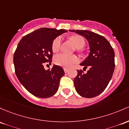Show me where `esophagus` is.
I'll return each instance as SVG.
<instances>
[{
  "label": "esophagus",
  "instance_id": "esophagus-1",
  "mask_svg": "<svg viewBox=\"0 0 129 129\" xmlns=\"http://www.w3.org/2000/svg\"><path fill=\"white\" fill-rule=\"evenodd\" d=\"M63 70H64L65 73H67L68 71H69V69H67V68H64V69H63Z\"/></svg>",
  "mask_w": 129,
  "mask_h": 129
}]
</instances>
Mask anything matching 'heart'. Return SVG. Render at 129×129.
<instances>
[{"label": "heart", "mask_w": 129, "mask_h": 129, "mask_svg": "<svg viewBox=\"0 0 129 129\" xmlns=\"http://www.w3.org/2000/svg\"><path fill=\"white\" fill-rule=\"evenodd\" d=\"M75 45L78 49L83 48L85 45V40L83 37L80 35H73L70 37ZM61 44V38L57 37L53 41L51 48L53 52L59 51ZM54 62L56 64L64 68H70L72 67L75 63L79 62V58L75 55H69L66 53L58 54L54 57Z\"/></svg>", "instance_id": "heart-1"}]
</instances>
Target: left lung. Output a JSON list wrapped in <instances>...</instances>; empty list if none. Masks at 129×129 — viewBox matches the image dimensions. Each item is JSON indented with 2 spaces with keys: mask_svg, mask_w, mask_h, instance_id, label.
<instances>
[{
  "mask_svg": "<svg viewBox=\"0 0 129 129\" xmlns=\"http://www.w3.org/2000/svg\"><path fill=\"white\" fill-rule=\"evenodd\" d=\"M69 30L86 38L90 48L89 56L80 63L84 69H89L86 73L77 70L78 75L74 79L75 89L82 97H95L105 89L112 77L115 67L114 50L102 35L89 30Z\"/></svg>",
  "mask_w": 129,
  "mask_h": 129,
  "instance_id": "8db88e82",
  "label": "left lung"
}]
</instances>
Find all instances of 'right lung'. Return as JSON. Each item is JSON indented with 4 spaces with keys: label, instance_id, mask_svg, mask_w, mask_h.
Instances as JSON below:
<instances>
[{
    "label": "right lung",
    "instance_id": "obj_1",
    "mask_svg": "<svg viewBox=\"0 0 129 129\" xmlns=\"http://www.w3.org/2000/svg\"><path fill=\"white\" fill-rule=\"evenodd\" d=\"M64 29L40 28L25 35L18 43L13 56L16 75L22 85L30 94L45 99L57 91L63 69L54 65L46 70L44 65L52 62L53 41L67 32Z\"/></svg>",
    "mask_w": 129,
    "mask_h": 129
}]
</instances>
